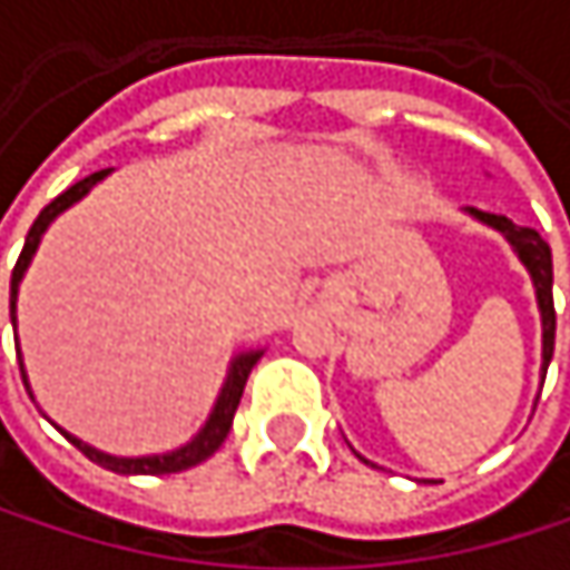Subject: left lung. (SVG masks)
<instances>
[{"label": "left lung", "mask_w": 570, "mask_h": 570, "mask_svg": "<svg viewBox=\"0 0 570 570\" xmlns=\"http://www.w3.org/2000/svg\"><path fill=\"white\" fill-rule=\"evenodd\" d=\"M479 220H485V224H492L495 230H502L509 240H512V247L518 250V257H521V264L528 267V274H531V281H534V289H538V306H541V326H544V370L541 373H548V363H551V356H554V296H551V247L541 240V234L538 230H531V227H518L512 224L509 217H502V214H482V210H472Z\"/></svg>", "instance_id": "obj_1"}]
</instances>
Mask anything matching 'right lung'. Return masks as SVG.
Returning a JSON list of instances; mask_svg holds the SVG:
<instances>
[{"instance_id": "add662e5", "label": "right lung", "mask_w": 570, "mask_h": 570, "mask_svg": "<svg viewBox=\"0 0 570 570\" xmlns=\"http://www.w3.org/2000/svg\"><path fill=\"white\" fill-rule=\"evenodd\" d=\"M105 174L108 171L88 174L85 180H78V184H71L68 190H61L52 204H46V207H42V214H39V217H36V224L29 227L26 247H22V254H19L16 267H12V289H9V313H12V326H16V293H19V281H22V274H26V267H29V261H32L36 247H39V237L46 234V227L56 220L65 207H71L78 197H85V194L91 190V184H98ZM257 360H261V353H244V356H237V360H234L230 376H227V383H224V390H220V396H217V405H214V412H210L207 425L197 432V439H194V442H187V445H184V449H177V452H168V455H148V459H115V455L95 452L91 445H85V442H78V439H71V435H65V439H71V442H75V445H78L91 462H98L101 469H111V472H118V475H174V472H184V469H190V465L204 462L207 455H214V452L220 449V442L227 439V432H230V425H234V412H237L240 396H244V386H247V376H250V370L257 366ZM19 370H22V363H19ZM22 383H26V370H22ZM26 390H29V383H26Z\"/></svg>"}]
</instances>
